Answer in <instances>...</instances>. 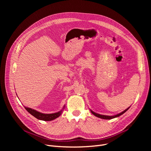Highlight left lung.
I'll use <instances>...</instances> for the list:
<instances>
[{"instance_id": "8db88e82", "label": "left lung", "mask_w": 151, "mask_h": 151, "mask_svg": "<svg viewBox=\"0 0 151 151\" xmlns=\"http://www.w3.org/2000/svg\"><path fill=\"white\" fill-rule=\"evenodd\" d=\"M130 107H129L128 108H127L125 110L123 111L122 112H121V113H119V114H117L116 115H114V116H106V115H102V114H100L95 113L94 111H92L91 109H90V110H91V112L94 116H96L97 117H99V118H101V119H114V118H115V117H119V116H121L122 114H123L124 113H125V112L127 111V110L130 108Z\"/></svg>"}]
</instances>
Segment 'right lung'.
Masks as SVG:
<instances>
[{
    "mask_svg": "<svg viewBox=\"0 0 151 151\" xmlns=\"http://www.w3.org/2000/svg\"><path fill=\"white\" fill-rule=\"evenodd\" d=\"M24 106L25 109L31 115H32L33 116H34L35 117H36L39 120H42V121H51L55 119L58 118V117H59L61 115L63 109L65 108V105H64L62 108V109L57 113H52V114H45V113L38 112V111H36L34 109H32L30 108H28L25 106Z\"/></svg>",
    "mask_w": 151,
    "mask_h": 151,
    "instance_id": "right-lung-1",
    "label": "right lung"
}]
</instances>
